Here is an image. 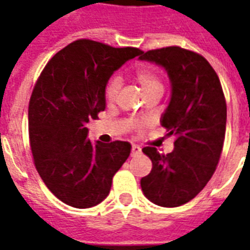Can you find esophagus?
Returning <instances> with one entry per match:
<instances>
[{"label": "esophagus", "mask_w": 250, "mask_h": 250, "mask_svg": "<svg viewBox=\"0 0 250 250\" xmlns=\"http://www.w3.org/2000/svg\"><path fill=\"white\" fill-rule=\"evenodd\" d=\"M140 153H141V147L137 146V145H133L130 154H132V156H136V154H140Z\"/></svg>", "instance_id": "esophagus-1"}]
</instances>
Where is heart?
<instances>
[{
  "label": "heart",
  "instance_id": "obj_1",
  "mask_svg": "<svg viewBox=\"0 0 250 250\" xmlns=\"http://www.w3.org/2000/svg\"><path fill=\"white\" fill-rule=\"evenodd\" d=\"M134 77L138 81L144 89V92L149 94V93L156 92V90H161L163 92L164 85L163 80L160 77L158 72L152 66L143 65L136 69L134 72ZM118 90H120V78L117 76L112 77L107 81L106 86H105V100L107 103H114L117 98Z\"/></svg>",
  "mask_w": 250,
  "mask_h": 250
}]
</instances>
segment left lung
I'll use <instances>...</instances> for the list:
<instances>
[{"instance_id":"left-lung-1","label":"left lung","mask_w":250,"mask_h":250,"mask_svg":"<svg viewBox=\"0 0 250 250\" xmlns=\"http://www.w3.org/2000/svg\"><path fill=\"white\" fill-rule=\"evenodd\" d=\"M140 58L167 70L172 98L161 125L167 136H176L172 153L144 147L152 170L141 178V188L156 205L180 207L201 192L217 167L225 138L227 101L217 73L198 53L167 46L143 52Z\"/></svg>"}]
</instances>
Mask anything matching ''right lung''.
Here are the masks:
<instances>
[{
	"label": "right lung",
	"instance_id": "1",
	"mask_svg": "<svg viewBox=\"0 0 250 250\" xmlns=\"http://www.w3.org/2000/svg\"><path fill=\"white\" fill-rule=\"evenodd\" d=\"M77 40L50 58L29 101V143L40 177L73 208H92L110 192L113 176L130 154V144L92 145L89 120L105 110V86L114 70L141 54Z\"/></svg>",
	"mask_w": 250,
	"mask_h": 250
}]
</instances>
